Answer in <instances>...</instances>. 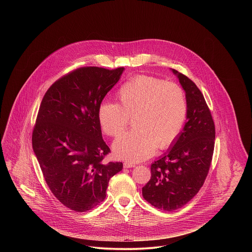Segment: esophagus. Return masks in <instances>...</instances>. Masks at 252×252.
I'll use <instances>...</instances> for the list:
<instances>
[{
	"mask_svg": "<svg viewBox=\"0 0 252 252\" xmlns=\"http://www.w3.org/2000/svg\"><path fill=\"white\" fill-rule=\"evenodd\" d=\"M123 166H124V168L129 169V168H134V167H136V164H135V163H131V162H124Z\"/></svg>",
	"mask_w": 252,
	"mask_h": 252,
	"instance_id": "esophagus-1",
	"label": "esophagus"
}]
</instances>
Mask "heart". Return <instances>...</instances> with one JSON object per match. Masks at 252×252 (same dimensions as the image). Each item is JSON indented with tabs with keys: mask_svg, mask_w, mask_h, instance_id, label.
<instances>
[{
	"mask_svg": "<svg viewBox=\"0 0 252 252\" xmlns=\"http://www.w3.org/2000/svg\"><path fill=\"white\" fill-rule=\"evenodd\" d=\"M119 105L104 102L98 108L102 131L110 137L119 135L129 117L134 131L119 136L113 143L114 154L121 159L139 162L159 148H167L179 138L187 116L183 90L174 82L138 75L117 91Z\"/></svg>",
	"mask_w": 252,
	"mask_h": 252,
	"instance_id": "heart-1",
	"label": "heart"
}]
</instances>
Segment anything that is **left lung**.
Returning <instances> with one entry per match:
<instances>
[{
	"mask_svg": "<svg viewBox=\"0 0 252 252\" xmlns=\"http://www.w3.org/2000/svg\"><path fill=\"white\" fill-rule=\"evenodd\" d=\"M180 80L187 103L186 123L175 143L151 164L144 199L167 212L185 206L200 190L213 159L216 128L205 98L187 76L171 69Z\"/></svg>",
	"mask_w": 252,
	"mask_h": 252,
	"instance_id": "obj_1",
	"label": "left lung"
}]
</instances>
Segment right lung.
Segmentation results:
<instances>
[{"label": "right lung", "mask_w": 252, "mask_h": 252, "mask_svg": "<svg viewBox=\"0 0 252 252\" xmlns=\"http://www.w3.org/2000/svg\"><path fill=\"white\" fill-rule=\"evenodd\" d=\"M124 68H79L55 81L43 96L32 144L43 178L67 208L83 213L107 196L121 162L103 161L109 147L102 137L98 108Z\"/></svg>", "instance_id": "obj_1"}]
</instances>
